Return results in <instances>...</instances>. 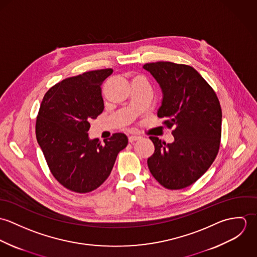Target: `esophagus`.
Wrapping results in <instances>:
<instances>
[{
	"mask_svg": "<svg viewBox=\"0 0 257 257\" xmlns=\"http://www.w3.org/2000/svg\"><path fill=\"white\" fill-rule=\"evenodd\" d=\"M140 139H141V137H139V136H131V137H128V142L131 144H134L135 142L139 141Z\"/></svg>",
	"mask_w": 257,
	"mask_h": 257,
	"instance_id": "obj_1",
	"label": "esophagus"
}]
</instances>
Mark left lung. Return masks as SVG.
Here are the masks:
<instances>
[{
    "mask_svg": "<svg viewBox=\"0 0 257 257\" xmlns=\"http://www.w3.org/2000/svg\"><path fill=\"white\" fill-rule=\"evenodd\" d=\"M162 91L158 117L174 126V142L150 137L155 150L147 159L152 176L167 189L195 183L212 165L220 148L221 109L206 80L193 67L173 62L147 63Z\"/></svg>",
    "mask_w": 257,
    "mask_h": 257,
    "instance_id": "8db88e82",
    "label": "left lung"
}]
</instances>
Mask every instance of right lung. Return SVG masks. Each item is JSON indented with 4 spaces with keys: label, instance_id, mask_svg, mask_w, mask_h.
<instances>
[{
    "label": "right lung",
    "instance_id": "right-lung-1",
    "mask_svg": "<svg viewBox=\"0 0 257 257\" xmlns=\"http://www.w3.org/2000/svg\"><path fill=\"white\" fill-rule=\"evenodd\" d=\"M111 73L109 68L67 78L46 92L39 108L37 143L52 175L73 192L88 193L104 183L128 143L120 133L105 145L88 135L89 121L105 108L101 85Z\"/></svg>",
    "mask_w": 257,
    "mask_h": 257
}]
</instances>
